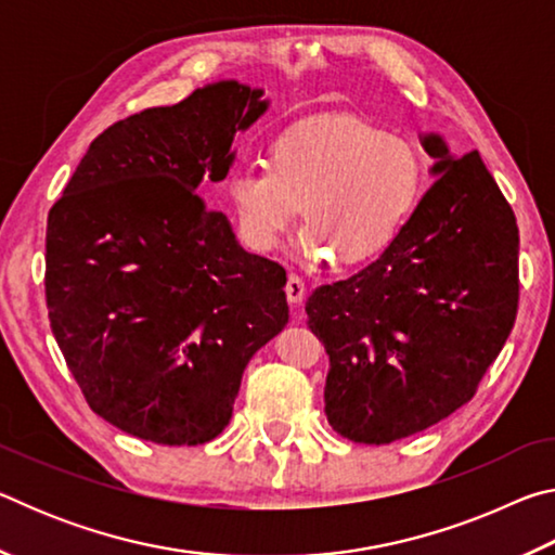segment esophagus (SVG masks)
I'll return each mask as SVG.
<instances>
[{"instance_id": "esophagus-1", "label": "esophagus", "mask_w": 555, "mask_h": 555, "mask_svg": "<svg viewBox=\"0 0 555 555\" xmlns=\"http://www.w3.org/2000/svg\"><path fill=\"white\" fill-rule=\"evenodd\" d=\"M286 298H288L291 306H298L300 300L306 298V284H304V279L296 276V274L288 276V281H286Z\"/></svg>"}]
</instances>
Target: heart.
<instances>
[{"label":"heart","instance_id":"heart-1","mask_svg":"<svg viewBox=\"0 0 555 555\" xmlns=\"http://www.w3.org/2000/svg\"><path fill=\"white\" fill-rule=\"evenodd\" d=\"M424 162L409 139L362 117L296 125L267 149L264 166H244L228 183L242 240L276 249L304 208V244L362 264L387 251L416 210Z\"/></svg>","mask_w":555,"mask_h":555}]
</instances>
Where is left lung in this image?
<instances>
[{
	"label": "left lung",
	"mask_w": 555,
	"mask_h": 555,
	"mask_svg": "<svg viewBox=\"0 0 555 555\" xmlns=\"http://www.w3.org/2000/svg\"><path fill=\"white\" fill-rule=\"evenodd\" d=\"M438 176L399 237L354 276L313 291L325 416L354 443L421 434L475 397L519 308V228L477 152L424 137Z\"/></svg>",
	"instance_id": "8db88e82"
}]
</instances>
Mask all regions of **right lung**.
<instances>
[{
  "instance_id": "right-lung-1",
  "label": "right lung",
  "mask_w": 555,
  "mask_h": 555,
  "mask_svg": "<svg viewBox=\"0 0 555 555\" xmlns=\"http://www.w3.org/2000/svg\"><path fill=\"white\" fill-rule=\"evenodd\" d=\"M264 92L212 82L90 144L46 228L51 331L88 406L129 436L201 446L288 323L286 271L249 255L201 188L232 166Z\"/></svg>"
}]
</instances>
